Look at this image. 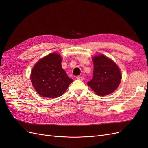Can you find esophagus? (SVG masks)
<instances>
[{"label":"esophagus","instance_id":"1","mask_svg":"<svg viewBox=\"0 0 148 148\" xmlns=\"http://www.w3.org/2000/svg\"><path fill=\"white\" fill-rule=\"evenodd\" d=\"M77 79H79V80H83V78L82 77H79V76H77Z\"/></svg>","mask_w":148,"mask_h":148}]
</instances>
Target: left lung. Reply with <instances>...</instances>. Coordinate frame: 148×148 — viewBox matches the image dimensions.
<instances>
[{
	"instance_id": "obj_1",
	"label": "left lung",
	"mask_w": 148,
	"mask_h": 148,
	"mask_svg": "<svg viewBox=\"0 0 148 148\" xmlns=\"http://www.w3.org/2000/svg\"><path fill=\"white\" fill-rule=\"evenodd\" d=\"M93 77L88 85L97 95L106 96L119 86L122 75L118 66L104 55L93 57Z\"/></svg>"
}]
</instances>
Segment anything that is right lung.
<instances>
[{"label": "right lung", "mask_w": 148, "mask_h": 148, "mask_svg": "<svg viewBox=\"0 0 148 148\" xmlns=\"http://www.w3.org/2000/svg\"><path fill=\"white\" fill-rule=\"evenodd\" d=\"M60 56L52 53L36 64L31 73L34 88L42 97L56 98L65 92L73 79L62 68Z\"/></svg>", "instance_id": "add662e5"}]
</instances>
